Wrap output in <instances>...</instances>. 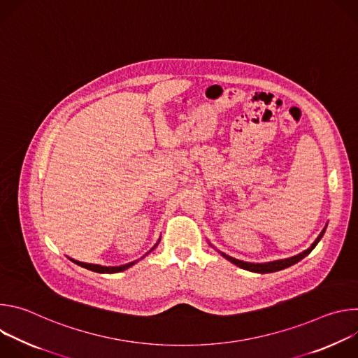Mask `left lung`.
<instances>
[{"mask_svg": "<svg viewBox=\"0 0 358 358\" xmlns=\"http://www.w3.org/2000/svg\"><path fill=\"white\" fill-rule=\"evenodd\" d=\"M326 228H327V225L323 228V231L320 232V235L316 238V241L312 243V246H310L309 249H306V250H303L301 253L294 255V257H292V258L279 259V261H273V262H265V264L243 262V261H239V259H235V258L229 257V255H227V253H224V252H221V250H218V249H217V250L222 255V257H224L227 261H229L231 264L236 265V266L241 268V269H245V271H249V272H255V273H272V272H278V271L286 269V268H289V266L297 264L299 261H301L304 257H308V255L316 248V245H317V243L320 242V239L323 238V235H324V232H326ZM210 245H211V243H210ZM211 246H213V245H211ZM213 248H214V246H213Z\"/></svg>", "mask_w": 358, "mask_h": 358, "instance_id": "1", "label": "left lung"}]
</instances>
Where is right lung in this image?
Returning a JSON list of instances; mask_svg holds the SVG:
<instances>
[{
  "label": "right lung",
  "instance_id": "add662e5",
  "mask_svg": "<svg viewBox=\"0 0 358 358\" xmlns=\"http://www.w3.org/2000/svg\"><path fill=\"white\" fill-rule=\"evenodd\" d=\"M159 242H160V239L157 241V243L152 246L145 255H148L151 250H155V248L159 245ZM144 255V257H145ZM143 257V258H144ZM141 258V259H143ZM72 262H75L76 265H79V266H82V268H85V269H89V271H92V272H97V273H117V272H123V271H126V269H129V268H131L134 264H137L138 261H133V262H130V264H126V265H120V266H101V265H94V264H85V262H79V261H75V259H72V258H69Z\"/></svg>",
  "mask_w": 358,
  "mask_h": 358
}]
</instances>
